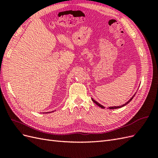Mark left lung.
Listing matches in <instances>:
<instances>
[{
  "label": "left lung",
  "instance_id": "1",
  "mask_svg": "<svg viewBox=\"0 0 158 158\" xmlns=\"http://www.w3.org/2000/svg\"><path fill=\"white\" fill-rule=\"evenodd\" d=\"M135 96V95H133V97H132V98L130 99H129V101H128V102H127V103H125V104H123V105H122V106H115V107H109V108H110V110H114V109H118V108H121V107H123V106H126V105L127 104V103H129V102H131V101L133 99V97H134ZM92 101H93V102H94L96 105H98V106H99L101 108H102V109H104L105 107L103 106H102V105H101V104H99V103H98V102H96V101H95V100H94V99H92Z\"/></svg>",
  "mask_w": 158,
  "mask_h": 158
}]
</instances>
